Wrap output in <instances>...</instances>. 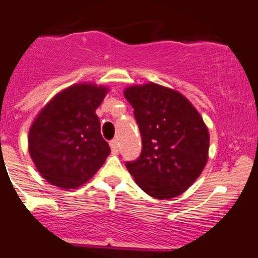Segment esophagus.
I'll list each match as a JSON object with an SVG mask.
<instances>
[{
	"label": "esophagus",
	"mask_w": 258,
	"mask_h": 258,
	"mask_svg": "<svg viewBox=\"0 0 258 258\" xmlns=\"http://www.w3.org/2000/svg\"><path fill=\"white\" fill-rule=\"evenodd\" d=\"M109 146H111V150L113 154H117L118 152V141L117 140H112L111 142H109Z\"/></svg>",
	"instance_id": "34e87169"
}]
</instances>
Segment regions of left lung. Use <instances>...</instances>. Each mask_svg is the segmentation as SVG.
Masks as SVG:
<instances>
[{
  "mask_svg": "<svg viewBox=\"0 0 258 258\" xmlns=\"http://www.w3.org/2000/svg\"><path fill=\"white\" fill-rule=\"evenodd\" d=\"M142 137V152L126 167L136 184L156 199L189 189L208 161L209 131L203 117L180 92L156 83L127 87Z\"/></svg>",
  "mask_w": 258,
  "mask_h": 258,
  "instance_id": "1",
  "label": "left lung"
}]
</instances>
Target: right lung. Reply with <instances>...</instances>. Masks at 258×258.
Instances as JSON below:
<instances>
[{
  "instance_id": "1",
  "label": "right lung",
  "mask_w": 258,
  "mask_h": 258,
  "mask_svg": "<svg viewBox=\"0 0 258 258\" xmlns=\"http://www.w3.org/2000/svg\"><path fill=\"white\" fill-rule=\"evenodd\" d=\"M108 87L77 83L55 94L35 117L27 142L35 167L49 184L77 189L101 169L111 149L96 109Z\"/></svg>"
}]
</instances>
